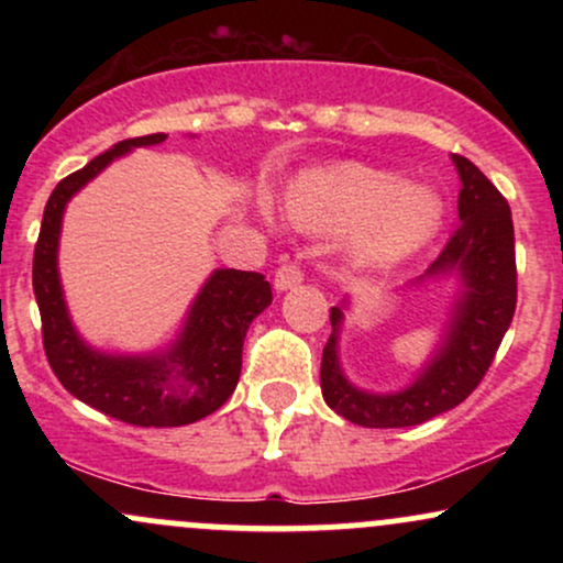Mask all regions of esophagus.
Returning a JSON list of instances; mask_svg holds the SVG:
<instances>
[{
  "mask_svg": "<svg viewBox=\"0 0 563 563\" xmlns=\"http://www.w3.org/2000/svg\"><path fill=\"white\" fill-rule=\"evenodd\" d=\"M301 280H303L301 264H296V262H283L280 267H277V273H275V288H277V290H288V288L299 286Z\"/></svg>",
  "mask_w": 563,
  "mask_h": 563,
  "instance_id": "34e87169",
  "label": "esophagus"
}]
</instances>
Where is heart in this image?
I'll return each mask as SVG.
<instances>
[{
    "instance_id": "heart-1",
    "label": "heart",
    "mask_w": 563,
    "mask_h": 563,
    "mask_svg": "<svg viewBox=\"0 0 563 563\" xmlns=\"http://www.w3.org/2000/svg\"><path fill=\"white\" fill-rule=\"evenodd\" d=\"M294 214L312 228H339L371 217L357 238L367 262H397L423 245L442 224V200L431 190H405L394 174L339 166L301 185Z\"/></svg>"
}]
</instances>
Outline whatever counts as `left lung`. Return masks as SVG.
<instances>
[{"instance_id":"obj_1","label":"left lung","mask_w":563,"mask_h":563,"mask_svg":"<svg viewBox=\"0 0 563 563\" xmlns=\"http://www.w3.org/2000/svg\"><path fill=\"white\" fill-rule=\"evenodd\" d=\"M461 174L457 224L426 275L457 269L463 296L448 339L421 378L397 394H367L341 376L335 341L344 312L331 307L333 333L322 349L320 384L331 410L365 429L418 426L461 405L493 365L516 312V245L508 200L468 158L452 156Z\"/></svg>"}]
</instances>
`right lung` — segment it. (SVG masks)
Wrapping results in <instances>:
<instances>
[{
  "label": "right lung",
  "instance_id": "add662e5",
  "mask_svg": "<svg viewBox=\"0 0 563 563\" xmlns=\"http://www.w3.org/2000/svg\"><path fill=\"white\" fill-rule=\"evenodd\" d=\"M166 134L115 142L111 151L60 179L44 206L34 249V294L42 314L47 363L76 399L132 426L166 429L211 416L230 399L241 378L243 339L251 320L273 303L260 273L217 269L187 314L183 339L164 357H108L76 335L57 277V238L68 198L129 147L158 145Z\"/></svg>",
  "mask_w": 563,
  "mask_h": 563
}]
</instances>
